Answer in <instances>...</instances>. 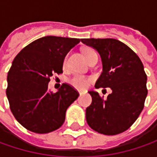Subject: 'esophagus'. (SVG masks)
Masks as SVG:
<instances>
[{
    "label": "esophagus",
    "instance_id": "1",
    "mask_svg": "<svg viewBox=\"0 0 157 157\" xmlns=\"http://www.w3.org/2000/svg\"><path fill=\"white\" fill-rule=\"evenodd\" d=\"M78 94H80V95H82V94H84V92H83V91H78Z\"/></svg>",
    "mask_w": 157,
    "mask_h": 157
}]
</instances>
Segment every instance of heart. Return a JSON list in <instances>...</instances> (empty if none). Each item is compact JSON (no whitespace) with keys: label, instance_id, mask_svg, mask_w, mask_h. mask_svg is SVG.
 Listing matches in <instances>:
<instances>
[{"label":"heart","instance_id":"obj_1","mask_svg":"<svg viewBox=\"0 0 157 157\" xmlns=\"http://www.w3.org/2000/svg\"><path fill=\"white\" fill-rule=\"evenodd\" d=\"M94 54H96V52L92 49H86L84 51V55H85L86 61ZM91 80L92 79L89 77L76 74V75H73L70 78L69 82L71 86H73L74 87L78 88V89H85V88L87 87L88 85L91 83Z\"/></svg>","mask_w":157,"mask_h":157}]
</instances>
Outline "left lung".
Here are the masks:
<instances>
[{
  "instance_id": "1",
  "label": "left lung",
  "mask_w": 157,
  "mask_h": 157,
  "mask_svg": "<svg viewBox=\"0 0 157 157\" xmlns=\"http://www.w3.org/2000/svg\"><path fill=\"white\" fill-rule=\"evenodd\" d=\"M99 52L103 71L95 87H110L104 100L95 91L88 92L92 104L86 110L87 124L96 132L114 136L134 124L144 107L148 94L147 75L141 59L128 46L113 38L81 39Z\"/></svg>"
}]
</instances>
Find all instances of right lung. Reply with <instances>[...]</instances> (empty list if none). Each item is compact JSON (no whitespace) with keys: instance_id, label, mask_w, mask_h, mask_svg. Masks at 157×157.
<instances>
[{"instance_id":"right-lung-1","label":"right lung","mask_w":157,"mask_h":157,"mask_svg":"<svg viewBox=\"0 0 157 157\" xmlns=\"http://www.w3.org/2000/svg\"><path fill=\"white\" fill-rule=\"evenodd\" d=\"M79 42L44 36L15 57L8 73L6 94L13 115L26 129L47 134L63 125L67 108L79 94L68 84H63L57 93L49 92L48 84L53 74L63 73L64 57Z\"/></svg>"}]
</instances>
